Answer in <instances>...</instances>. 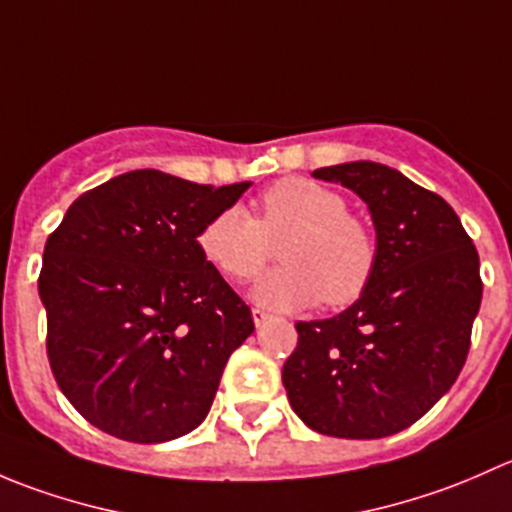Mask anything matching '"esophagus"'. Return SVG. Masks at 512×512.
Segmentation results:
<instances>
[{
  "mask_svg": "<svg viewBox=\"0 0 512 512\" xmlns=\"http://www.w3.org/2000/svg\"><path fill=\"white\" fill-rule=\"evenodd\" d=\"M252 319H255L257 327H262V324H265V322H270L272 314H270V312H265V309L255 307V309H252Z\"/></svg>",
  "mask_w": 512,
  "mask_h": 512,
  "instance_id": "34e87169",
  "label": "esophagus"
}]
</instances>
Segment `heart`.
Wrapping results in <instances>:
<instances>
[{
	"mask_svg": "<svg viewBox=\"0 0 512 512\" xmlns=\"http://www.w3.org/2000/svg\"><path fill=\"white\" fill-rule=\"evenodd\" d=\"M282 242L285 262L262 277L255 299L272 309L352 304L369 287L376 267V240L347 213L337 190L309 178H282L260 195V215L240 205L215 213L200 227L205 260L235 282H250L265 270L272 242Z\"/></svg>",
	"mask_w": 512,
	"mask_h": 512,
	"instance_id": "heart-1",
	"label": "heart"
}]
</instances>
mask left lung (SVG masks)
Returning a JSON list of instances; mask_svg holds the SVG:
<instances>
[{"label":"left lung","mask_w":512,"mask_h":512,"mask_svg":"<svg viewBox=\"0 0 512 512\" xmlns=\"http://www.w3.org/2000/svg\"><path fill=\"white\" fill-rule=\"evenodd\" d=\"M369 208L376 267L332 319L297 322L282 366L294 414L334 438H384L416 423L453 386L480 309L478 250L451 205L389 165L314 170Z\"/></svg>","instance_id":"8db88e82"}]
</instances>
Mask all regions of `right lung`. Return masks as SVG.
<instances>
[{"label":"right lung","mask_w":512,"mask_h":512,"mask_svg":"<svg viewBox=\"0 0 512 512\" xmlns=\"http://www.w3.org/2000/svg\"><path fill=\"white\" fill-rule=\"evenodd\" d=\"M247 188L131 170L79 195L49 235L39 275L46 354L96 428L163 443L205 421L255 322L198 235Z\"/></svg>","instance_id":"right-lung-1"}]
</instances>
